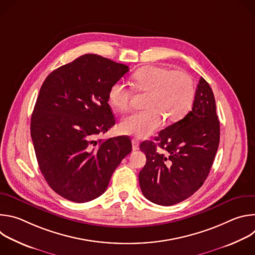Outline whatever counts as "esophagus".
<instances>
[{"mask_svg":"<svg viewBox=\"0 0 255 255\" xmlns=\"http://www.w3.org/2000/svg\"><path fill=\"white\" fill-rule=\"evenodd\" d=\"M132 149L138 150L139 149V142L136 140H132Z\"/></svg>","mask_w":255,"mask_h":255,"instance_id":"34e87169","label":"esophagus"}]
</instances>
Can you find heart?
Instances as JSON below:
<instances>
[{"label": "heart", "instance_id": "obj_1", "mask_svg": "<svg viewBox=\"0 0 255 255\" xmlns=\"http://www.w3.org/2000/svg\"><path fill=\"white\" fill-rule=\"evenodd\" d=\"M133 87L140 93H148L145 100L147 110L131 114L120 123L124 134L146 138L157 131L163 117L174 122L183 118L192 108L195 86L192 78L183 70H171L159 65H146L131 77ZM132 90L123 82H116L109 91V101L119 112L129 110Z\"/></svg>", "mask_w": 255, "mask_h": 255}]
</instances>
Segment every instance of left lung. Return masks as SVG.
Segmentation results:
<instances>
[{
  "mask_svg": "<svg viewBox=\"0 0 255 255\" xmlns=\"http://www.w3.org/2000/svg\"><path fill=\"white\" fill-rule=\"evenodd\" d=\"M155 140L157 144L152 141L140 144L146 163L139 172V184L147 200L171 206L202 187L219 146L220 122L215 98L203 78L196 90L192 111L161 130ZM157 144L163 152L157 150Z\"/></svg>",
  "mask_w": 255,
  "mask_h": 255,
  "instance_id": "left-lung-1",
  "label": "left lung"
}]
</instances>
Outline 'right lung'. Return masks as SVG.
Returning a JSON list of instances; mask_svg holds the SVG:
<instances>
[{
	"mask_svg": "<svg viewBox=\"0 0 255 255\" xmlns=\"http://www.w3.org/2000/svg\"><path fill=\"white\" fill-rule=\"evenodd\" d=\"M129 67L85 54L45 79L31 117V138L48 186L62 198L92 201L132 150L128 137L97 139L115 125L109 91Z\"/></svg>",
	"mask_w": 255,
	"mask_h": 255,
	"instance_id": "obj_1",
	"label": "right lung"
}]
</instances>
